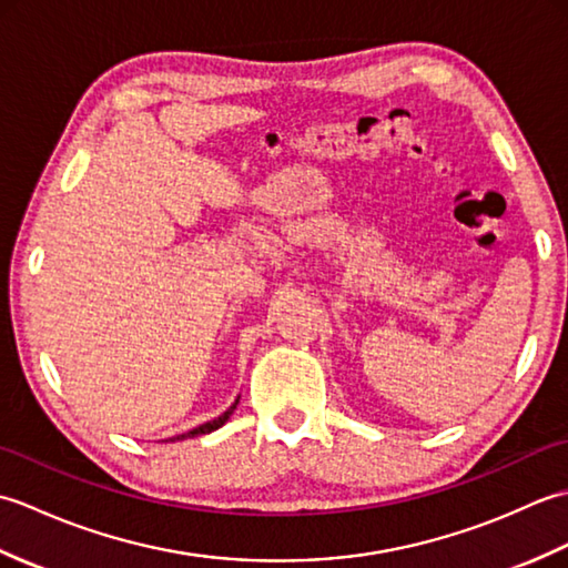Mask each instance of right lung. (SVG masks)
<instances>
[{"label": "right lung", "mask_w": 568, "mask_h": 568, "mask_svg": "<svg viewBox=\"0 0 568 568\" xmlns=\"http://www.w3.org/2000/svg\"><path fill=\"white\" fill-rule=\"evenodd\" d=\"M239 403V400H236ZM236 403L226 409L224 415H220L216 419H212V422H204V425H200V427H195V429H190V432H185V434H180V437H173V439H168V442H175V439H192V437H200V434H210V432H214V429H220L224 422L232 417V413L236 409Z\"/></svg>", "instance_id": "1"}]
</instances>
